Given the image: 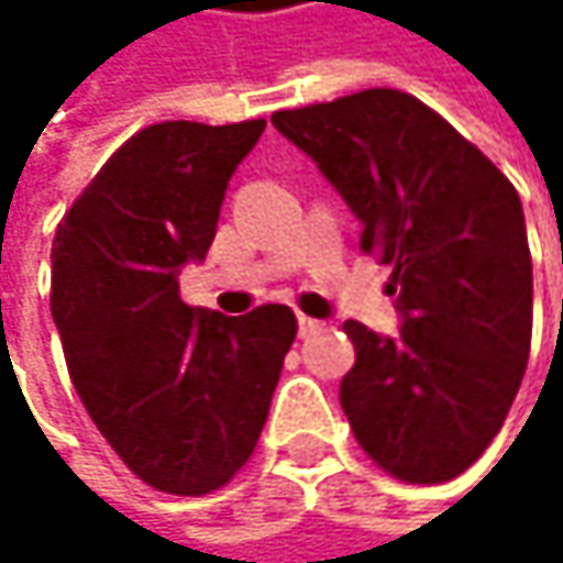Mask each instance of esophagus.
Returning a JSON list of instances; mask_svg holds the SVG:
<instances>
[{"mask_svg":"<svg viewBox=\"0 0 563 563\" xmlns=\"http://www.w3.org/2000/svg\"><path fill=\"white\" fill-rule=\"evenodd\" d=\"M296 325H299V339H309V335H316L325 322L322 319H312V316H296Z\"/></svg>","mask_w":563,"mask_h":563,"instance_id":"1","label":"esophagus"}]
</instances>
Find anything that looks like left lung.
I'll list each match as a JSON object with an SVG mask.
<instances>
[{
	"label": "left lung",
	"instance_id": "8db88e82",
	"mask_svg": "<svg viewBox=\"0 0 563 563\" xmlns=\"http://www.w3.org/2000/svg\"><path fill=\"white\" fill-rule=\"evenodd\" d=\"M391 267L400 329L349 319L339 385L362 450L404 483H446L493 443L531 349V254L503 172L417 97L375 87L271 120Z\"/></svg>",
	"mask_w": 563,
	"mask_h": 563
}]
</instances>
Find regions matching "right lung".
Returning a JSON list of instances; mask_svg holds the SVG:
<instances>
[{
    "label": "right lung",
    "mask_w": 563,
    "mask_h": 563,
    "mask_svg": "<svg viewBox=\"0 0 563 563\" xmlns=\"http://www.w3.org/2000/svg\"><path fill=\"white\" fill-rule=\"evenodd\" d=\"M264 120H172L123 143L52 244V316L67 372L117 456L153 489L205 496L254 453L296 316L188 306L178 274L201 264L224 191Z\"/></svg>",
    "instance_id": "obj_1"
}]
</instances>
